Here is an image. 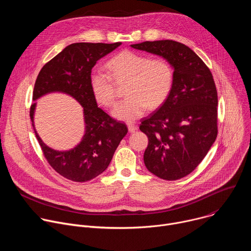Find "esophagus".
Wrapping results in <instances>:
<instances>
[{
  "mask_svg": "<svg viewBox=\"0 0 251 251\" xmlns=\"http://www.w3.org/2000/svg\"><path fill=\"white\" fill-rule=\"evenodd\" d=\"M137 129H138V127H137L135 124H132V123H129V124H128V130H129V132L133 133V132H135Z\"/></svg>",
  "mask_w": 251,
  "mask_h": 251,
  "instance_id": "34e87169",
  "label": "esophagus"
}]
</instances>
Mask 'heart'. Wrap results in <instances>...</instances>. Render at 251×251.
<instances>
[{
    "instance_id": "heart-1",
    "label": "heart",
    "mask_w": 251,
    "mask_h": 251,
    "mask_svg": "<svg viewBox=\"0 0 251 251\" xmlns=\"http://www.w3.org/2000/svg\"><path fill=\"white\" fill-rule=\"evenodd\" d=\"M107 71L94 68L89 84L96 101L110 107L116 98L115 84L127 82L128 96L115 105L112 115L119 120L131 122L149 109H157L168 99L174 85V69L164 58L148 56L125 50L112 57L106 64Z\"/></svg>"
}]
</instances>
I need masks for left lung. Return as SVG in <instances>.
I'll use <instances>...</instances> for the list:
<instances>
[{"instance_id":"1","label":"left lung","mask_w":251,"mask_h":251,"mask_svg":"<svg viewBox=\"0 0 251 251\" xmlns=\"http://www.w3.org/2000/svg\"><path fill=\"white\" fill-rule=\"evenodd\" d=\"M160 55L174 68L173 89L160 108L142 119L148 136L146 168L167 181L191 174L218 136V92L209 68L184 44L155 41L131 45Z\"/></svg>"}]
</instances>
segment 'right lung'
Segmentation results:
<instances>
[{"label":"right lung","instance_id":"1","mask_svg":"<svg viewBox=\"0 0 251 251\" xmlns=\"http://www.w3.org/2000/svg\"><path fill=\"white\" fill-rule=\"evenodd\" d=\"M121 43H76L67 46L44 65L34 83L32 100L61 92L74 97L83 108L85 131L75 148L57 151L47 146L33 124L37 103L29 110L30 120L44 155L62 176L74 182H87L102 174L109 166L119 143L128 132L125 123L111 118L97 106L89 76L96 61L113 51Z\"/></svg>","mask_w":251,"mask_h":251}]
</instances>
